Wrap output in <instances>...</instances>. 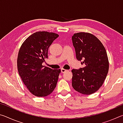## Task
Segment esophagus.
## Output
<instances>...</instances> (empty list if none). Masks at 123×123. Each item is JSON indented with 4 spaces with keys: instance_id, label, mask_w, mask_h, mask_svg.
Segmentation results:
<instances>
[{
    "instance_id": "esophagus-1",
    "label": "esophagus",
    "mask_w": 123,
    "mask_h": 123,
    "mask_svg": "<svg viewBox=\"0 0 123 123\" xmlns=\"http://www.w3.org/2000/svg\"><path fill=\"white\" fill-rule=\"evenodd\" d=\"M66 71H67V70L64 69H63V68H61V72L62 73H64Z\"/></svg>"
}]
</instances>
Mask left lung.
I'll list each match as a JSON object with an SVG mask.
<instances>
[{"label": "left lung", "mask_w": 123, "mask_h": 123, "mask_svg": "<svg viewBox=\"0 0 123 123\" xmlns=\"http://www.w3.org/2000/svg\"><path fill=\"white\" fill-rule=\"evenodd\" d=\"M72 38L76 59L85 65L72 70V86L81 94H93L103 85L109 72L106 51L99 39L89 33H76Z\"/></svg>", "instance_id": "1"}]
</instances>
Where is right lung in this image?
<instances>
[{"mask_svg":"<svg viewBox=\"0 0 123 123\" xmlns=\"http://www.w3.org/2000/svg\"><path fill=\"white\" fill-rule=\"evenodd\" d=\"M59 35L47 31L36 32L26 39L18 53L19 75L29 91L37 97H47L56 86L61 70L42 65L48 58V50Z\"/></svg>","mask_w":123,"mask_h":123,"instance_id":"right-lung-1","label":"right lung"}]
</instances>
